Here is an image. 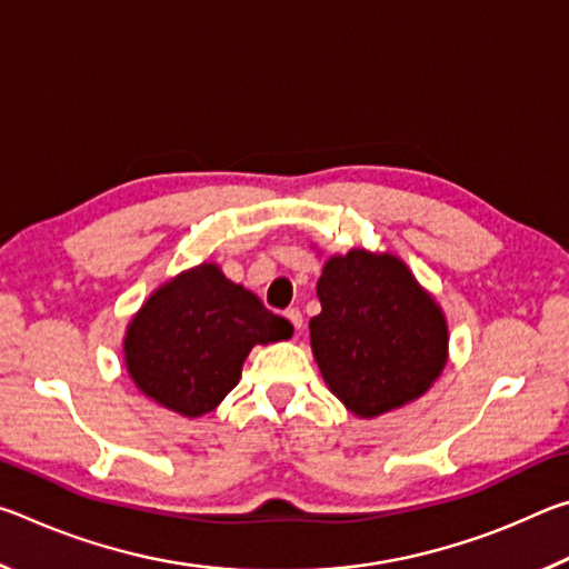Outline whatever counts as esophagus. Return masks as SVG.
Here are the masks:
<instances>
[{
  "instance_id": "1",
  "label": "esophagus",
  "mask_w": 569,
  "mask_h": 569,
  "mask_svg": "<svg viewBox=\"0 0 569 569\" xmlns=\"http://www.w3.org/2000/svg\"><path fill=\"white\" fill-rule=\"evenodd\" d=\"M286 319L291 321V326L296 331H301V326H303V316H301V311H298V308H288L286 311Z\"/></svg>"
}]
</instances>
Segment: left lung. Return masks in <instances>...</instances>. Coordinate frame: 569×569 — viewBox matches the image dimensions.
Here are the masks:
<instances>
[{
  "instance_id": "8db88e82",
  "label": "left lung",
  "mask_w": 569,
  "mask_h": 569,
  "mask_svg": "<svg viewBox=\"0 0 569 569\" xmlns=\"http://www.w3.org/2000/svg\"><path fill=\"white\" fill-rule=\"evenodd\" d=\"M316 293L321 313L308 323L313 359L356 417L399 409L439 379L447 319L401 258L363 248L331 256Z\"/></svg>"
}]
</instances>
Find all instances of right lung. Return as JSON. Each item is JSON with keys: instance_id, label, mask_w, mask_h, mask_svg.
Instances as JSON below:
<instances>
[{"instance_id": "right-lung-1", "label": "right lung", "mask_w": 569, "mask_h": 569, "mask_svg": "<svg viewBox=\"0 0 569 569\" xmlns=\"http://www.w3.org/2000/svg\"><path fill=\"white\" fill-rule=\"evenodd\" d=\"M293 336V326L216 263L170 278L128 323L122 351L146 397L182 417L213 411L236 387L256 343Z\"/></svg>"}]
</instances>
